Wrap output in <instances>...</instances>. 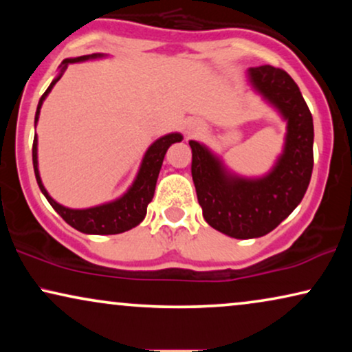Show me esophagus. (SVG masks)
<instances>
[{
    "label": "esophagus",
    "mask_w": 352,
    "mask_h": 352,
    "mask_svg": "<svg viewBox=\"0 0 352 352\" xmlns=\"http://www.w3.org/2000/svg\"><path fill=\"white\" fill-rule=\"evenodd\" d=\"M205 129H206L205 122H201V120H199V118H190L189 122L186 123V134L189 138L197 136V134L205 131Z\"/></svg>",
    "instance_id": "esophagus-1"
}]
</instances>
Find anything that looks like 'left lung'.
<instances>
[{"label":"left lung","instance_id":"8db88e82","mask_svg":"<svg viewBox=\"0 0 352 352\" xmlns=\"http://www.w3.org/2000/svg\"><path fill=\"white\" fill-rule=\"evenodd\" d=\"M247 76L287 122L283 151L271 171L259 177L235 175L205 144L189 141L192 179L204 218L234 239L263 237L276 229L300 205L314 165L312 115L292 76L272 65L252 67Z\"/></svg>","mask_w":352,"mask_h":352}]
</instances>
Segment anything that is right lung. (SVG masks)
I'll list each match as a JSON object with an SVG mask.
<instances>
[{"label": "right lung", "instance_id": "1", "mask_svg": "<svg viewBox=\"0 0 352 352\" xmlns=\"http://www.w3.org/2000/svg\"><path fill=\"white\" fill-rule=\"evenodd\" d=\"M107 57L100 52L89 56H80V57H70V59H64L59 65V74L54 80L51 81L50 88L45 91V94L41 96L40 102H38L36 113H35V126L40 118V110L41 105L47 98V94L51 93V89L54 88V85L60 80L62 74H64L69 64H75V62H85L91 59H102ZM182 134L181 133H170L165 136L158 138L155 142H152L148 148L144 153V158L139 166V171L136 175V179L133 181V184L129 186V189L124 192L122 197L115 199L107 204L91 206V208H69L64 206L52 199L47 194V190L43 186V181L40 177V170H38V138L35 134L33 139V148H32V157H33V168H35V176L36 182L40 186V190L43 195L46 197V200L50 201L52 208L60 214V218L65 221L67 224H70L72 228L80 230L83 234H94V235H112V234H122L126 230L136 228L138 224L142 223V219L146 218L147 213V205L151 204L153 199V192H155L158 173H160L163 158L171 144L181 142Z\"/></svg>", "mask_w": 352, "mask_h": 352}]
</instances>
